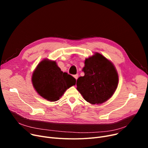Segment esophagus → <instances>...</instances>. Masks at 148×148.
Segmentation results:
<instances>
[{"instance_id": "1", "label": "esophagus", "mask_w": 148, "mask_h": 148, "mask_svg": "<svg viewBox=\"0 0 148 148\" xmlns=\"http://www.w3.org/2000/svg\"><path fill=\"white\" fill-rule=\"evenodd\" d=\"M74 78L75 79V80H77V79H78V77H79V74H77L74 75Z\"/></svg>"}]
</instances>
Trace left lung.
Listing matches in <instances>:
<instances>
[{"label": "left lung", "mask_w": 148, "mask_h": 148, "mask_svg": "<svg viewBox=\"0 0 148 148\" xmlns=\"http://www.w3.org/2000/svg\"><path fill=\"white\" fill-rule=\"evenodd\" d=\"M84 75L77 80V89L92 104L106 102L112 97L118 84V74L112 62L96 53L86 59L83 68Z\"/></svg>", "instance_id": "8db88e82"}]
</instances>
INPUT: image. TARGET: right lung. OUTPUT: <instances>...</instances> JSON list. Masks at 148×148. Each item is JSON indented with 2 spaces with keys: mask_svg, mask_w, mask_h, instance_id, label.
Masks as SVG:
<instances>
[{
  "mask_svg": "<svg viewBox=\"0 0 148 148\" xmlns=\"http://www.w3.org/2000/svg\"><path fill=\"white\" fill-rule=\"evenodd\" d=\"M33 86L38 94L50 101H56L67 89L75 84L73 76L63 73L55 61L42 60L32 77Z\"/></svg>",
  "mask_w": 148,
  "mask_h": 148,
  "instance_id": "add662e5",
  "label": "right lung"
}]
</instances>
